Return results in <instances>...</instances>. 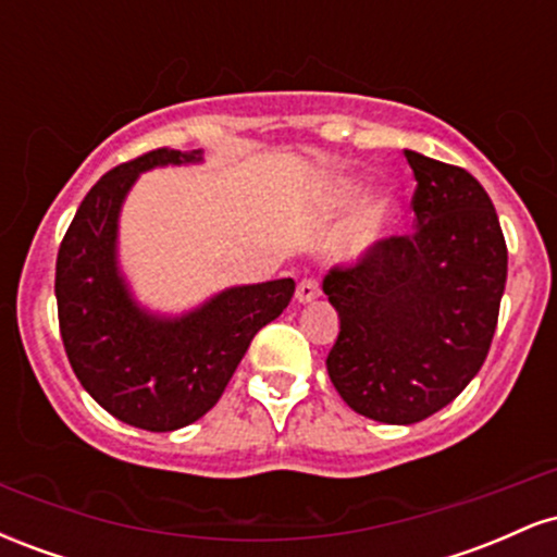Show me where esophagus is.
<instances>
[{"label": "esophagus", "instance_id": "34e87169", "mask_svg": "<svg viewBox=\"0 0 557 557\" xmlns=\"http://www.w3.org/2000/svg\"><path fill=\"white\" fill-rule=\"evenodd\" d=\"M319 296V283L314 277H304L296 287V298L300 304H309V300H314Z\"/></svg>", "mask_w": 557, "mask_h": 557}]
</instances>
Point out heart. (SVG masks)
<instances>
[{
    "mask_svg": "<svg viewBox=\"0 0 557 557\" xmlns=\"http://www.w3.org/2000/svg\"><path fill=\"white\" fill-rule=\"evenodd\" d=\"M361 190L356 188V185H345L343 188V198L345 201H356L359 198ZM393 222V207H389L387 201H376L372 203V207L367 209V214H363L361 220V230H359V238H356V246L363 248L369 246L376 235L385 233V227Z\"/></svg>",
    "mask_w": 557,
    "mask_h": 557,
    "instance_id": "obj_1",
    "label": "heart"
}]
</instances>
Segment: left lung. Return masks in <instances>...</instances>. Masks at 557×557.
Wrapping results in <instances>:
<instances>
[{
  "instance_id": "obj_1",
  "label": "left lung",
  "mask_w": 557,
  "mask_h": 557,
  "mask_svg": "<svg viewBox=\"0 0 557 557\" xmlns=\"http://www.w3.org/2000/svg\"><path fill=\"white\" fill-rule=\"evenodd\" d=\"M403 154L417 177V230L374 240L322 280L341 317L332 385L382 424H417L463 393L490 354L508 277L500 220L476 177Z\"/></svg>"
}]
</instances>
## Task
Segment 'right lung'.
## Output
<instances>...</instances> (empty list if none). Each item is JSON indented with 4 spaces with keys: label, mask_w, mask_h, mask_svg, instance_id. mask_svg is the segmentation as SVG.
Returning a JSON list of instances; mask_svg holds the SVG:
<instances>
[{
    "label": "right lung",
    "mask_w": 557,
    "mask_h": 557,
    "mask_svg": "<svg viewBox=\"0 0 557 557\" xmlns=\"http://www.w3.org/2000/svg\"><path fill=\"white\" fill-rule=\"evenodd\" d=\"M154 149L88 190L57 253V317L75 376L104 411L149 432L194 424L225 393L253 335L283 314L290 277L230 287L177 319L146 314L117 270V216L144 170L198 162Z\"/></svg>",
    "instance_id": "right-lung-1"
}]
</instances>
